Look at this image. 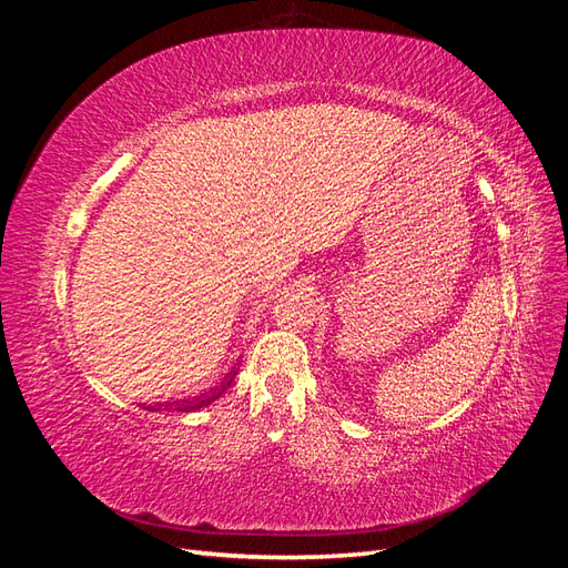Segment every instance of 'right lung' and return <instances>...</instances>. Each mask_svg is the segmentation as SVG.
I'll use <instances>...</instances> for the list:
<instances>
[{
    "label": "right lung",
    "mask_w": 568,
    "mask_h": 568,
    "mask_svg": "<svg viewBox=\"0 0 568 568\" xmlns=\"http://www.w3.org/2000/svg\"><path fill=\"white\" fill-rule=\"evenodd\" d=\"M234 376H236V372L232 369L230 374H227V379L222 382V386H217V388H211V393H203V395H196V398H186V400H173V403H156V405H149L146 409L149 412H161V409H178V412H196V409H201V407H209L211 403H215L222 393H225L230 386H232V382H234Z\"/></svg>",
    "instance_id": "obj_1"
}]
</instances>
